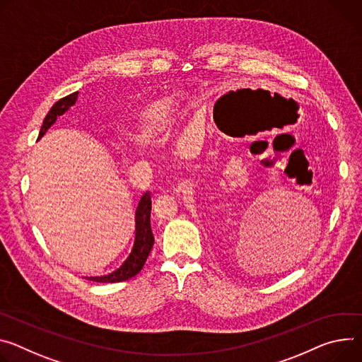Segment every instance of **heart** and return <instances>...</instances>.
I'll use <instances>...</instances> for the list:
<instances>
[{
  "label": "heart",
  "mask_w": 362,
  "mask_h": 362,
  "mask_svg": "<svg viewBox=\"0 0 362 362\" xmlns=\"http://www.w3.org/2000/svg\"><path fill=\"white\" fill-rule=\"evenodd\" d=\"M183 95H175L147 105L136 121V136L140 140H153L169 131L183 114Z\"/></svg>",
  "instance_id": "obj_1"
}]
</instances>
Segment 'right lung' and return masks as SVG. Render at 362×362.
I'll list each match as a JSON object with an SVG mask.
<instances>
[{
	"label": "right lung",
	"mask_w": 362,
	"mask_h": 362,
	"mask_svg": "<svg viewBox=\"0 0 362 362\" xmlns=\"http://www.w3.org/2000/svg\"><path fill=\"white\" fill-rule=\"evenodd\" d=\"M78 90L62 98L59 100L47 112L43 125L39 133V140L46 134V131L56 122L57 117L63 115L66 111H69L71 107H74L78 101ZM150 212H151V193L144 192L137 204L136 214L133 216L129 225L131 238H133V247H131L129 254L124 259L122 264L111 272L107 273H98V274H86L83 279L89 281L96 283H118L134 277L139 272H141L144 262L153 248L154 244V235L151 231L150 225Z\"/></svg>",
	"instance_id": "1"
}]
</instances>
